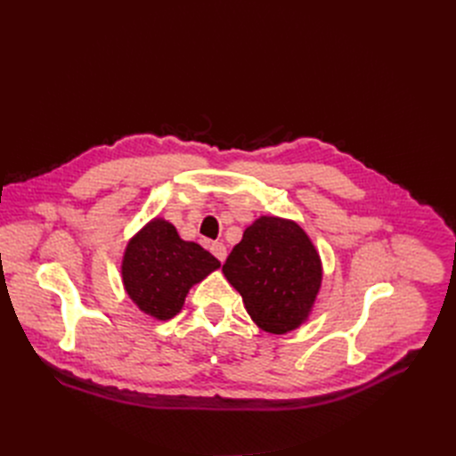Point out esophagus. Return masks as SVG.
I'll return each instance as SVG.
<instances>
[{
    "mask_svg": "<svg viewBox=\"0 0 456 456\" xmlns=\"http://www.w3.org/2000/svg\"><path fill=\"white\" fill-rule=\"evenodd\" d=\"M210 251H212V255L218 258L220 262H224L225 260V256H227V249H225V246L224 244H220V242H216V244H212L210 246Z\"/></svg>",
    "mask_w": 456,
    "mask_h": 456,
    "instance_id": "esophagus-1",
    "label": "esophagus"
}]
</instances>
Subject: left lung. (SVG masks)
I'll use <instances>...</instances> for the list:
<instances>
[{
	"instance_id": "8db88e82",
	"label": "left lung",
	"mask_w": 456,
	"mask_h": 456,
	"mask_svg": "<svg viewBox=\"0 0 456 456\" xmlns=\"http://www.w3.org/2000/svg\"><path fill=\"white\" fill-rule=\"evenodd\" d=\"M255 325L270 334L301 327L322 289L323 266L305 229L289 218L258 216L222 268Z\"/></svg>"
}]
</instances>
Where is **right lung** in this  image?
Instances as JSON below:
<instances>
[{
    "label": "right lung",
    "instance_id": "right-lung-1",
    "mask_svg": "<svg viewBox=\"0 0 456 456\" xmlns=\"http://www.w3.org/2000/svg\"><path fill=\"white\" fill-rule=\"evenodd\" d=\"M119 268L129 299L146 316L166 322L181 313L191 286L218 270L220 260L183 240L174 224L157 216L129 238Z\"/></svg>",
    "mask_w": 456,
    "mask_h": 456
}]
</instances>
